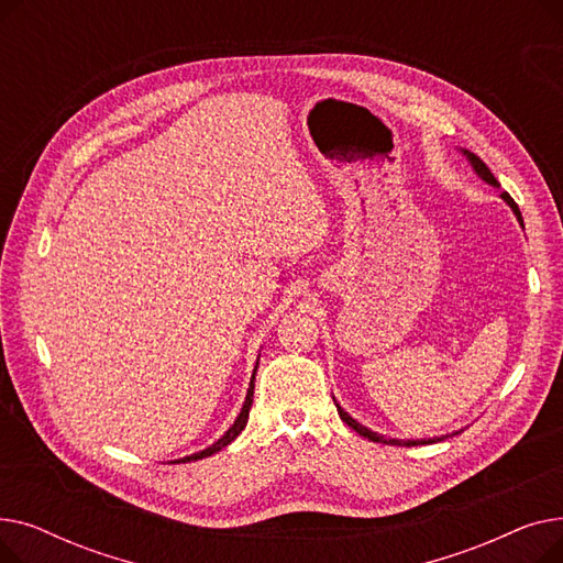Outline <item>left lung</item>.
<instances>
[{"instance_id": "obj_1", "label": "left lung", "mask_w": 563, "mask_h": 563, "mask_svg": "<svg viewBox=\"0 0 563 563\" xmlns=\"http://www.w3.org/2000/svg\"><path fill=\"white\" fill-rule=\"evenodd\" d=\"M465 157H467V162L472 164V168H475V173L482 177L484 183H488L490 187H497L499 189V183L495 180V175L490 173V168L475 155V153H467V151H461ZM501 198L507 200V205L511 207L514 210V214L518 217V221H520V225H522V217H520V210H518V205L514 202V198L507 194V191H501ZM338 406V412H340V420L344 422V424H349L353 431L356 433H361L363 438H367V440H372V442H383V445H406V448H412V445H429V442H438V440H445L448 435H442V438H424V440H399V438H383V435H378L376 431H372V429H367V427H363L361 422H356L353 420L346 410H342V406L340 404H335Z\"/></svg>"}]
</instances>
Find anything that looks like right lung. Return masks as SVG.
Segmentation results:
<instances>
[{
    "label": "right lung",
    "instance_id": "1",
    "mask_svg": "<svg viewBox=\"0 0 563 563\" xmlns=\"http://www.w3.org/2000/svg\"><path fill=\"white\" fill-rule=\"evenodd\" d=\"M255 372H257V365H255V369H253V376H251V386H249V393H246V401H244V406H242V410H240V416H236V420H234V424L214 442V445H210L207 450H202V452H196V454H191V456H185V459H177V461H173V463H189V461H198V459H205V456H212V454H217L219 450H223L225 445H230V442L240 435L242 431H244V427H246V422H249V410H251V406H253V390H255Z\"/></svg>",
    "mask_w": 563,
    "mask_h": 563
}]
</instances>
